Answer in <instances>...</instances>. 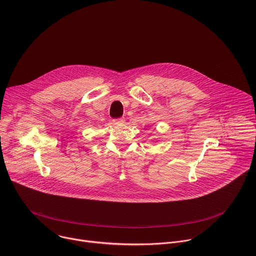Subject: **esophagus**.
<instances>
[{"label": "esophagus", "instance_id": "obj_1", "mask_svg": "<svg viewBox=\"0 0 256 256\" xmlns=\"http://www.w3.org/2000/svg\"><path fill=\"white\" fill-rule=\"evenodd\" d=\"M124 118H116V120H114V124H124Z\"/></svg>", "mask_w": 256, "mask_h": 256}]
</instances>
